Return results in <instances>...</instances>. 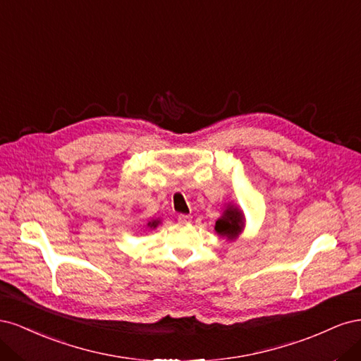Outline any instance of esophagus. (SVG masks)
<instances>
[{"label": "esophagus", "mask_w": 361, "mask_h": 361, "mask_svg": "<svg viewBox=\"0 0 361 361\" xmlns=\"http://www.w3.org/2000/svg\"><path fill=\"white\" fill-rule=\"evenodd\" d=\"M191 220H192V216H191V215H187V214H180V215L178 216L179 224H190Z\"/></svg>", "instance_id": "obj_1"}]
</instances>
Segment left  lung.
I'll use <instances>...</instances> for the list:
<instances>
[{
  "label": "left lung",
  "mask_w": 361,
  "mask_h": 361,
  "mask_svg": "<svg viewBox=\"0 0 361 361\" xmlns=\"http://www.w3.org/2000/svg\"><path fill=\"white\" fill-rule=\"evenodd\" d=\"M244 214L236 206L227 204L223 215L215 221V232L220 236L233 241L244 231Z\"/></svg>",
  "instance_id": "8db88e82"
}]
</instances>
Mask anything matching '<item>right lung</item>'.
I'll use <instances>...</instances> for the list:
<instances>
[{
    "label": "right lung",
    "mask_w": 361,
    "mask_h": 361,
    "mask_svg": "<svg viewBox=\"0 0 361 361\" xmlns=\"http://www.w3.org/2000/svg\"><path fill=\"white\" fill-rule=\"evenodd\" d=\"M159 223H161L159 220H152V221H149V223H147V227H149V228H155Z\"/></svg>",
    "instance_id": "right-lung-1"
}]
</instances>
